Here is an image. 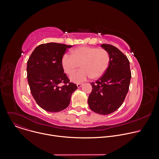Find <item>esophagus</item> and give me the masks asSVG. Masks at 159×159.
<instances>
[{"instance_id":"1","label":"esophagus","mask_w":159,"mask_h":159,"mask_svg":"<svg viewBox=\"0 0 159 159\" xmlns=\"http://www.w3.org/2000/svg\"><path fill=\"white\" fill-rule=\"evenodd\" d=\"M82 85H83L82 84H77V87L78 88H80V87H81L82 86Z\"/></svg>"}]
</instances>
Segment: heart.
I'll use <instances>...</instances> for the list:
<instances>
[{"label":"heart","instance_id":"obj_1","mask_svg":"<svg viewBox=\"0 0 159 159\" xmlns=\"http://www.w3.org/2000/svg\"><path fill=\"white\" fill-rule=\"evenodd\" d=\"M72 55L64 54L61 64L65 72L72 74L79 67L82 69L73 74L70 79L75 83H80L90 78L97 79L104 75L110 61L108 52L103 48L80 46L73 49Z\"/></svg>","mask_w":159,"mask_h":159}]
</instances>
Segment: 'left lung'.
I'll return each instance as SVG.
<instances>
[{
	"mask_svg": "<svg viewBox=\"0 0 159 159\" xmlns=\"http://www.w3.org/2000/svg\"><path fill=\"white\" fill-rule=\"evenodd\" d=\"M110 57L109 67L95 83L88 98L90 108L100 115H109L123 104L128 92L131 72L128 57L115 46L102 44Z\"/></svg>",
	"mask_w": 159,
	"mask_h": 159,
	"instance_id": "left-lung-1",
	"label": "left lung"
}]
</instances>
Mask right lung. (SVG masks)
<instances>
[{"label": "right lung", "mask_w": 159, "mask_h": 159, "mask_svg": "<svg viewBox=\"0 0 159 159\" xmlns=\"http://www.w3.org/2000/svg\"><path fill=\"white\" fill-rule=\"evenodd\" d=\"M71 45L56 43L41 44L27 62V79L36 103L49 112H59L69 105L76 84L70 82L61 64L63 55Z\"/></svg>", "instance_id": "right-lung-1"}]
</instances>
